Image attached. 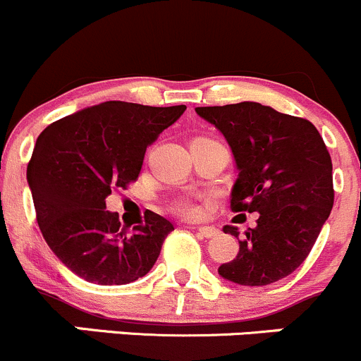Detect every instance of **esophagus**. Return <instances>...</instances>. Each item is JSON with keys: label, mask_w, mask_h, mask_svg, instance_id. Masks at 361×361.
I'll return each instance as SVG.
<instances>
[{"label": "esophagus", "mask_w": 361, "mask_h": 361, "mask_svg": "<svg viewBox=\"0 0 361 361\" xmlns=\"http://www.w3.org/2000/svg\"><path fill=\"white\" fill-rule=\"evenodd\" d=\"M197 234L201 235V238L211 239V238H214V235H218V228H214V227H199Z\"/></svg>", "instance_id": "1"}]
</instances>
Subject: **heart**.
I'll use <instances>...</instances> for the list:
<instances>
[{
    "label": "heart",
    "mask_w": 361,
    "mask_h": 361,
    "mask_svg": "<svg viewBox=\"0 0 361 361\" xmlns=\"http://www.w3.org/2000/svg\"><path fill=\"white\" fill-rule=\"evenodd\" d=\"M173 209L176 211L178 214H181V216H195V214L201 211V207H199V204L195 202L194 199L183 197L178 199V201L173 204Z\"/></svg>",
    "instance_id": "b5f03b06"
}]
</instances>
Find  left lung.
I'll return each instance as SVG.
<instances>
[{"mask_svg":"<svg viewBox=\"0 0 361 361\" xmlns=\"http://www.w3.org/2000/svg\"><path fill=\"white\" fill-rule=\"evenodd\" d=\"M231 147L239 174L231 194L235 213H258L239 239V253L218 274L243 286H265L305 260L334 206L332 159L309 120L243 101L195 108Z\"/></svg>","mask_w":361,"mask_h":361,"instance_id":"1","label":"left lung"}]
</instances>
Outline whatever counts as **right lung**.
Masks as SVG:
<instances>
[{
    "mask_svg": "<svg viewBox=\"0 0 361 361\" xmlns=\"http://www.w3.org/2000/svg\"><path fill=\"white\" fill-rule=\"evenodd\" d=\"M180 106L106 101L50 123L27 164L39 231L57 258L97 285H127L148 274L173 224L154 211L127 234L106 197L126 188L143 166L145 152L173 126Z\"/></svg>",
    "mask_w": 361,
    "mask_h": 361,
    "instance_id": "add662e5",
    "label": "right lung"
}]
</instances>
